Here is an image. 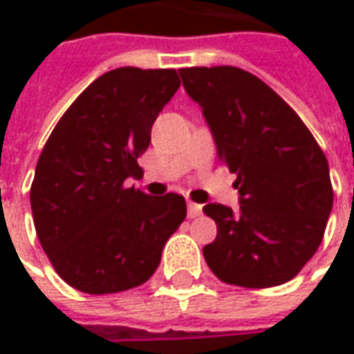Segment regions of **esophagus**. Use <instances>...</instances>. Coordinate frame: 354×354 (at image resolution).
Listing matches in <instances>:
<instances>
[{
  "label": "esophagus",
  "instance_id": "obj_1",
  "mask_svg": "<svg viewBox=\"0 0 354 354\" xmlns=\"http://www.w3.org/2000/svg\"><path fill=\"white\" fill-rule=\"evenodd\" d=\"M203 214V207L199 203H193V201H187V216L189 218H197V216Z\"/></svg>",
  "mask_w": 354,
  "mask_h": 354
}]
</instances>
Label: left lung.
Here are the masks:
<instances>
[{
    "instance_id": "1",
    "label": "left lung",
    "mask_w": 354,
    "mask_h": 354,
    "mask_svg": "<svg viewBox=\"0 0 354 354\" xmlns=\"http://www.w3.org/2000/svg\"><path fill=\"white\" fill-rule=\"evenodd\" d=\"M180 75L241 193L237 212L216 203L203 208L218 225L203 248L210 271L245 288L292 281L322 243L332 210L326 155L296 111L250 72L195 66Z\"/></svg>"
}]
</instances>
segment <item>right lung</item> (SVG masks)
<instances>
[{"mask_svg":"<svg viewBox=\"0 0 354 354\" xmlns=\"http://www.w3.org/2000/svg\"><path fill=\"white\" fill-rule=\"evenodd\" d=\"M178 87L176 70L117 68L94 80L50 132L30 203L41 248L75 290L98 296L144 284L185 220L182 195L124 185L142 172L138 157Z\"/></svg>","mask_w":354,"mask_h":354,"instance_id":"add662e5","label":"right lung"}]
</instances>
